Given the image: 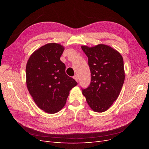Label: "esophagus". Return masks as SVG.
I'll list each match as a JSON object with an SVG mask.
<instances>
[{"instance_id": "1", "label": "esophagus", "mask_w": 149, "mask_h": 149, "mask_svg": "<svg viewBox=\"0 0 149 149\" xmlns=\"http://www.w3.org/2000/svg\"><path fill=\"white\" fill-rule=\"evenodd\" d=\"M73 78L76 81H78V79H79V78H78V76H77V75H75L74 77H73Z\"/></svg>"}]
</instances>
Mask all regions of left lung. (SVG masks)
I'll use <instances>...</instances> for the list:
<instances>
[{
    "instance_id": "8db88e82",
    "label": "left lung",
    "mask_w": 149,
    "mask_h": 149,
    "mask_svg": "<svg viewBox=\"0 0 149 149\" xmlns=\"http://www.w3.org/2000/svg\"><path fill=\"white\" fill-rule=\"evenodd\" d=\"M88 57L91 81L83 89L89 106L96 112L107 111L119 96L125 79L123 58L120 53L104 44L81 46Z\"/></svg>"
}]
</instances>
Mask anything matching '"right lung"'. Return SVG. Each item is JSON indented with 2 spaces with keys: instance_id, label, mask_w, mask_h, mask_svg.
I'll use <instances>...</instances> for the list:
<instances>
[{
  "instance_id": "1",
  "label": "right lung",
  "mask_w": 149,
  "mask_h": 149,
  "mask_svg": "<svg viewBox=\"0 0 149 149\" xmlns=\"http://www.w3.org/2000/svg\"><path fill=\"white\" fill-rule=\"evenodd\" d=\"M64 49L61 44L47 43L31 54L26 63L29 93L40 109L48 114L60 111L70 90L78 84L66 74L65 65L60 60Z\"/></svg>"
}]
</instances>
